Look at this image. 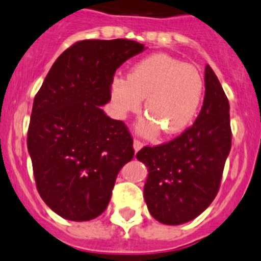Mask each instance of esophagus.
Wrapping results in <instances>:
<instances>
[{"mask_svg": "<svg viewBox=\"0 0 261 261\" xmlns=\"http://www.w3.org/2000/svg\"><path fill=\"white\" fill-rule=\"evenodd\" d=\"M143 142H140V140H138V139H135L134 140V149H135V152H138V150H140L143 148Z\"/></svg>", "mask_w": 261, "mask_h": 261, "instance_id": "esophagus-1", "label": "esophagus"}]
</instances>
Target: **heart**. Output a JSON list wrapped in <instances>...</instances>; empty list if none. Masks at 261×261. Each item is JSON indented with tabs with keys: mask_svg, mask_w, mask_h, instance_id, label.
<instances>
[{
	"mask_svg": "<svg viewBox=\"0 0 261 261\" xmlns=\"http://www.w3.org/2000/svg\"><path fill=\"white\" fill-rule=\"evenodd\" d=\"M204 94V80L198 68L167 54H152L130 68L127 79L114 77L111 96L121 116L142 108L148 116L142 128L154 134L176 135L196 118Z\"/></svg>",
	"mask_w": 261,
	"mask_h": 261,
	"instance_id": "heart-1",
	"label": "heart"
}]
</instances>
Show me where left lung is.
<instances>
[{
  "mask_svg": "<svg viewBox=\"0 0 261 261\" xmlns=\"http://www.w3.org/2000/svg\"><path fill=\"white\" fill-rule=\"evenodd\" d=\"M204 87L203 106L191 127L136 154L149 170L144 186L148 210L167 225L187 223L210 206L232 147L229 101L210 65L204 69Z\"/></svg>",
  "mask_w": 261,
  "mask_h": 261,
  "instance_id": "left-lung-1",
  "label": "left lung"
}]
</instances>
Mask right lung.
<instances>
[{"label": "right lung", "mask_w": 261, "mask_h": 261, "mask_svg": "<svg viewBox=\"0 0 261 261\" xmlns=\"http://www.w3.org/2000/svg\"><path fill=\"white\" fill-rule=\"evenodd\" d=\"M143 50L125 38L79 41L36 94L27 145L38 193L62 218L87 221L103 214L119 170L133 160L127 126L100 106L111 100L116 70Z\"/></svg>", "instance_id": "right-lung-1"}]
</instances>
